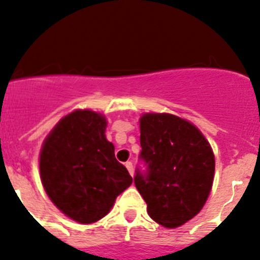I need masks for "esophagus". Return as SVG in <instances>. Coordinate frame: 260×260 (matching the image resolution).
<instances>
[{
    "label": "esophagus",
    "mask_w": 260,
    "mask_h": 260,
    "mask_svg": "<svg viewBox=\"0 0 260 260\" xmlns=\"http://www.w3.org/2000/svg\"><path fill=\"white\" fill-rule=\"evenodd\" d=\"M125 167H126V169H127V171H128V173H130V174H132V176H133V174H134V168H133L132 162L127 161V162H126V164H125Z\"/></svg>",
    "instance_id": "1"
}]
</instances>
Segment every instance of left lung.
I'll return each instance as SVG.
<instances>
[{
    "instance_id": "8db88e82",
    "label": "left lung",
    "mask_w": 260,
    "mask_h": 260,
    "mask_svg": "<svg viewBox=\"0 0 260 260\" xmlns=\"http://www.w3.org/2000/svg\"><path fill=\"white\" fill-rule=\"evenodd\" d=\"M141 158L146 173L134 182L152 220L177 228L198 215L215 176V155L202 132L171 113H144L141 119Z\"/></svg>"
}]
</instances>
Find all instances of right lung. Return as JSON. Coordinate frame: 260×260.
Returning a JSON list of instances; mask_svg holds the SVG:
<instances>
[{
	"instance_id": "right-lung-1",
	"label": "right lung",
	"mask_w": 260,
	"mask_h": 260,
	"mask_svg": "<svg viewBox=\"0 0 260 260\" xmlns=\"http://www.w3.org/2000/svg\"><path fill=\"white\" fill-rule=\"evenodd\" d=\"M107 118L77 109L59 119L39 157L41 183L53 204L79 224H92L113 207L133 183L105 137Z\"/></svg>"
}]
</instances>
